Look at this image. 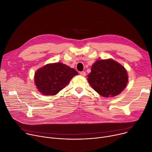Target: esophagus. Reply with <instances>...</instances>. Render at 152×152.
<instances>
[{"label":"esophagus","instance_id":"34e87169","mask_svg":"<svg viewBox=\"0 0 152 152\" xmlns=\"http://www.w3.org/2000/svg\"><path fill=\"white\" fill-rule=\"evenodd\" d=\"M80 75L82 76H85L86 75V73L85 72H80Z\"/></svg>","mask_w":152,"mask_h":152}]
</instances>
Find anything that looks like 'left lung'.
Segmentation results:
<instances>
[{
	"label": "left lung",
	"instance_id": "obj_1",
	"mask_svg": "<svg viewBox=\"0 0 152 152\" xmlns=\"http://www.w3.org/2000/svg\"><path fill=\"white\" fill-rule=\"evenodd\" d=\"M128 79L126 69L112 59L96 61L87 79L91 87L105 98L119 94L126 87Z\"/></svg>",
	"mask_w": 152,
	"mask_h": 152
}]
</instances>
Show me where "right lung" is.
<instances>
[{
    "instance_id": "right-lung-1",
    "label": "right lung",
    "mask_w": 152,
    "mask_h": 152,
    "mask_svg": "<svg viewBox=\"0 0 152 152\" xmlns=\"http://www.w3.org/2000/svg\"><path fill=\"white\" fill-rule=\"evenodd\" d=\"M78 73L74 68L61 62L48 64L39 68L34 74V84L45 96L56 95Z\"/></svg>"
}]
</instances>
